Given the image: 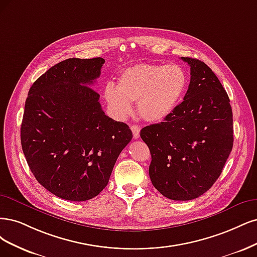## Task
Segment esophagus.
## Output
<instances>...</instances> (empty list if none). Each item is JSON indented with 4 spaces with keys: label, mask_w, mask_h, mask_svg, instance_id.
<instances>
[{
    "label": "esophagus",
    "mask_w": 257,
    "mask_h": 257,
    "mask_svg": "<svg viewBox=\"0 0 257 257\" xmlns=\"http://www.w3.org/2000/svg\"><path fill=\"white\" fill-rule=\"evenodd\" d=\"M131 130H132V135H134V139H139L140 137V126L139 125H131Z\"/></svg>",
    "instance_id": "34e87169"
}]
</instances>
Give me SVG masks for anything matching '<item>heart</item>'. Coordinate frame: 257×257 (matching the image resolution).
<instances>
[{"mask_svg": "<svg viewBox=\"0 0 257 257\" xmlns=\"http://www.w3.org/2000/svg\"><path fill=\"white\" fill-rule=\"evenodd\" d=\"M187 84V72L180 65L141 63L119 73L117 86L107 84L104 98L115 117H127L132 112L131 102L137 101L141 117L159 122L175 111Z\"/></svg>", "mask_w": 257, "mask_h": 257, "instance_id": "heart-1", "label": "heart"}]
</instances>
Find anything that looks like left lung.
I'll return each mask as SVG.
<instances>
[{
	"label": "left lung",
	"mask_w": 257,
	"mask_h": 257,
	"mask_svg": "<svg viewBox=\"0 0 257 257\" xmlns=\"http://www.w3.org/2000/svg\"><path fill=\"white\" fill-rule=\"evenodd\" d=\"M190 66L184 101L159 123L141 130L152 155L154 187L174 201L196 198L216 183L233 148V112L221 82L204 62Z\"/></svg>",
	"instance_id": "1"
}]
</instances>
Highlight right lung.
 I'll list each match as a JSON object with an SVG mask.
<instances>
[{"mask_svg":"<svg viewBox=\"0 0 257 257\" xmlns=\"http://www.w3.org/2000/svg\"><path fill=\"white\" fill-rule=\"evenodd\" d=\"M102 57L68 59L40 76L29 90L21 145L38 183L63 200L100 193L132 139L125 122L106 116L92 86Z\"/></svg>","mask_w":257,"mask_h":257,"instance_id":"right-lung-1","label":"right lung"}]
</instances>
